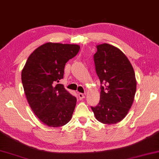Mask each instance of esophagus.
Masks as SVG:
<instances>
[{"label": "esophagus", "mask_w": 159, "mask_h": 159, "mask_svg": "<svg viewBox=\"0 0 159 159\" xmlns=\"http://www.w3.org/2000/svg\"><path fill=\"white\" fill-rule=\"evenodd\" d=\"M78 98H79V99H83L84 98H85V94L79 93V94H78Z\"/></svg>", "instance_id": "obj_1"}]
</instances>
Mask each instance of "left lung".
<instances>
[{
    "label": "left lung",
    "mask_w": 159,
    "mask_h": 159,
    "mask_svg": "<svg viewBox=\"0 0 159 159\" xmlns=\"http://www.w3.org/2000/svg\"><path fill=\"white\" fill-rule=\"evenodd\" d=\"M95 70L100 81V99L91 107L95 118L105 124L120 122L127 115L136 92L134 69L126 55L108 43L97 46Z\"/></svg>",
    "instance_id": "8db88e82"
}]
</instances>
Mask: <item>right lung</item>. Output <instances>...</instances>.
Returning a JSON list of instances; mask_svg holds the SVG:
<instances>
[{
  "instance_id": "obj_1",
  "label": "right lung",
  "mask_w": 159,
  "mask_h": 159,
  "mask_svg": "<svg viewBox=\"0 0 159 159\" xmlns=\"http://www.w3.org/2000/svg\"><path fill=\"white\" fill-rule=\"evenodd\" d=\"M75 44L46 43L27 59L22 82L32 111L46 125L58 127L70 121L77 99L58 84L66 62L79 52Z\"/></svg>"
}]
</instances>
